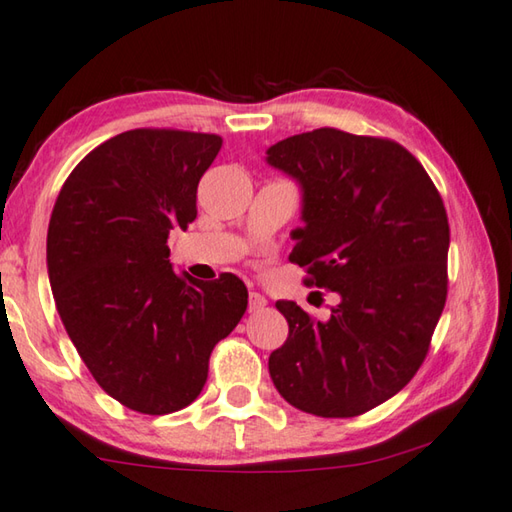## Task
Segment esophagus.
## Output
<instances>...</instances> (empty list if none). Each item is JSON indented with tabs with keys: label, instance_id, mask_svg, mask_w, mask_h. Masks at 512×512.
Wrapping results in <instances>:
<instances>
[{
	"label": "esophagus",
	"instance_id": "34e87169",
	"mask_svg": "<svg viewBox=\"0 0 512 512\" xmlns=\"http://www.w3.org/2000/svg\"><path fill=\"white\" fill-rule=\"evenodd\" d=\"M266 304H268V302H266V297H264V295H259V293H255V291H250V295H248V311H250V313L262 311Z\"/></svg>",
	"mask_w": 512,
	"mask_h": 512
}]
</instances>
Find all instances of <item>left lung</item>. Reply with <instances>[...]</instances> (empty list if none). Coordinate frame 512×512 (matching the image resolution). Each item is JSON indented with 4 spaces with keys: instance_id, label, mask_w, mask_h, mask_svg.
<instances>
[{
    "instance_id": "obj_1",
    "label": "left lung",
    "mask_w": 512,
    "mask_h": 512,
    "mask_svg": "<svg viewBox=\"0 0 512 512\" xmlns=\"http://www.w3.org/2000/svg\"><path fill=\"white\" fill-rule=\"evenodd\" d=\"M266 161L300 181L304 228L291 262L340 295L327 322L275 306L288 338L268 358L284 401L324 418L360 416L423 365L448 297L450 226L439 190L389 138L333 127L288 136Z\"/></svg>"
}]
</instances>
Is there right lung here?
<instances>
[{"label": "right lung", "mask_w": 512, "mask_h": 512, "mask_svg": "<svg viewBox=\"0 0 512 512\" xmlns=\"http://www.w3.org/2000/svg\"><path fill=\"white\" fill-rule=\"evenodd\" d=\"M221 136L129 129L82 159L55 201L46 264L55 306L91 376L141 414L183 410L210 353L246 313L237 275L176 273L167 237L197 219V185Z\"/></svg>", "instance_id": "obj_1"}]
</instances>
